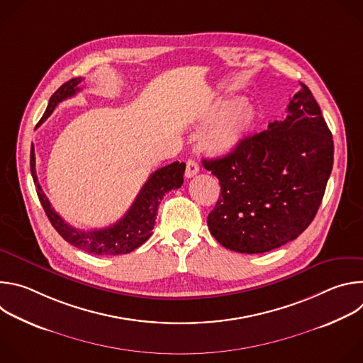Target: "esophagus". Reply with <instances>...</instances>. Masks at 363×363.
<instances>
[{
	"label": "esophagus",
	"instance_id": "esophagus-1",
	"mask_svg": "<svg viewBox=\"0 0 363 363\" xmlns=\"http://www.w3.org/2000/svg\"><path fill=\"white\" fill-rule=\"evenodd\" d=\"M198 172H199V167H198L196 161H194V160H188V161H186L185 177H186V178H192V177H195Z\"/></svg>",
	"mask_w": 363,
	"mask_h": 363
}]
</instances>
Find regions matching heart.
<instances>
[{"label":"heart","mask_w":363,"mask_h":363,"mask_svg":"<svg viewBox=\"0 0 363 363\" xmlns=\"http://www.w3.org/2000/svg\"><path fill=\"white\" fill-rule=\"evenodd\" d=\"M199 121L210 126L202 136L203 149L216 157H224L235 150L254 129L258 111L242 99L220 100L205 109Z\"/></svg>","instance_id":"b5f03b06"}]
</instances>
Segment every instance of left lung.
I'll list each match as a JSON object with an SVG mask.
<instances>
[{
  "mask_svg": "<svg viewBox=\"0 0 363 363\" xmlns=\"http://www.w3.org/2000/svg\"><path fill=\"white\" fill-rule=\"evenodd\" d=\"M221 194L206 224L228 250L266 252L297 238L316 217L333 167V139L303 83L287 115L223 158L202 160Z\"/></svg>",
  "mask_w": 363,
  "mask_h": 363,
  "instance_id": "left-lung-1",
  "label": "left lung"
}]
</instances>
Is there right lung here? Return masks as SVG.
I'll list each match as a JSON object with an SVG mask.
<instances>
[{
	"mask_svg": "<svg viewBox=\"0 0 363 363\" xmlns=\"http://www.w3.org/2000/svg\"><path fill=\"white\" fill-rule=\"evenodd\" d=\"M82 77L72 79L55 91V94L50 97L48 106L37 126H40L51 113H53L55 108L60 101L73 97L80 90L79 84L82 83ZM30 168L33 181L37 186L38 199L51 225L56 228V231L67 242L86 252L96 255H121L128 254L135 248L140 247L152 235L155 220H157L158 208L164 195L172 189L181 188L185 172L184 162H172L164 168H160L147 178V181L139 191L136 199L130 205V208L123 216V218H121L113 225L106 228L80 231L69 225L53 208H51V203L48 202L37 179L34 147H31L30 152Z\"/></svg>",
	"mask_w": 363,
	"mask_h": 363,
	"instance_id": "1",
	"label": "right lung"
}]
</instances>
